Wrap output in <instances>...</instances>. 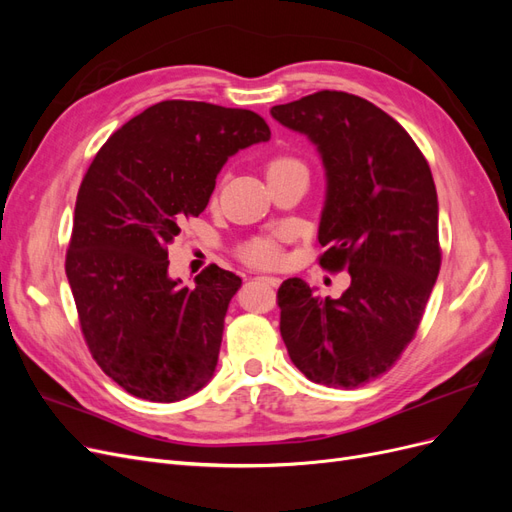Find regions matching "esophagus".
I'll return each instance as SVG.
<instances>
[{
  "label": "esophagus",
  "instance_id": "esophagus-1",
  "mask_svg": "<svg viewBox=\"0 0 512 512\" xmlns=\"http://www.w3.org/2000/svg\"><path fill=\"white\" fill-rule=\"evenodd\" d=\"M258 282H262V284H267V286H271V288H277L282 284V280L280 277H269V275H260V277H256Z\"/></svg>",
  "mask_w": 512,
  "mask_h": 512
}]
</instances>
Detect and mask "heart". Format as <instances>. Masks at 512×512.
<instances>
[{"mask_svg":"<svg viewBox=\"0 0 512 512\" xmlns=\"http://www.w3.org/2000/svg\"><path fill=\"white\" fill-rule=\"evenodd\" d=\"M294 170H305V164L301 158L292 156V153H275L265 164L267 179H273L277 175L294 173ZM282 241H286V235L275 237H262L252 239L241 247V258L250 262L254 267H275L282 260Z\"/></svg>","mask_w":512,"mask_h":512,"instance_id":"1","label":"heart"}]
</instances>
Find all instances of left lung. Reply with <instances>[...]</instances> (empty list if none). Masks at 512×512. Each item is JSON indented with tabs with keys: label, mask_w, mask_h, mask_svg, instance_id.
<instances>
[{
	"label": "left lung",
	"mask_w": 512,
	"mask_h": 512,
	"mask_svg": "<svg viewBox=\"0 0 512 512\" xmlns=\"http://www.w3.org/2000/svg\"><path fill=\"white\" fill-rule=\"evenodd\" d=\"M271 115L318 145L327 168L318 262L350 273L339 299L286 280L280 333L309 380L356 389L397 363L425 314L442 262L436 183L412 136L365 98L322 89Z\"/></svg>",
	"instance_id": "obj_1"
}]
</instances>
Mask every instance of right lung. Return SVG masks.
Instances as JSON below:
<instances>
[{"label":"right lung","mask_w":512,"mask_h":512,"mask_svg":"<svg viewBox=\"0 0 512 512\" xmlns=\"http://www.w3.org/2000/svg\"><path fill=\"white\" fill-rule=\"evenodd\" d=\"M247 108L164 100L111 134L76 194L66 275L94 361L134 397L185 399L211 380L241 286L209 265L196 286L168 277V245L205 211L239 149L269 141Z\"/></svg>","instance_id":"1"}]
</instances>
